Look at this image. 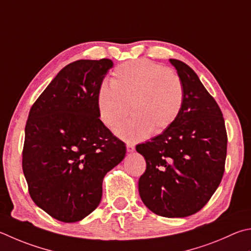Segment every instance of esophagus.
<instances>
[{
  "label": "esophagus",
  "mask_w": 251,
  "mask_h": 251,
  "mask_svg": "<svg viewBox=\"0 0 251 251\" xmlns=\"http://www.w3.org/2000/svg\"><path fill=\"white\" fill-rule=\"evenodd\" d=\"M126 148H127V151H128V152H133L135 150V145L133 143H127Z\"/></svg>",
  "instance_id": "obj_1"
}]
</instances>
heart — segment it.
I'll list each match as a JSON object with an SVG mask.
<instances>
[{
    "instance_id": "b5f03b06",
    "label": "heart",
    "mask_w": 251,
    "mask_h": 251,
    "mask_svg": "<svg viewBox=\"0 0 251 251\" xmlns=\"http://www.w3.org/2000/svg\"><path fill=\"white\" fill-rule=\"evenodd\" d=\"M183 85L176 72L146 59L122 63L113 71L110 85L103 83L97 103L101 121L122 138L138 140L150 130L159 133L176 120L183 104Z\"/></svg>"
}]
</instances>
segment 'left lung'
<instances>
[{
  "label": "left lung",
  "mask_w": 251,
  "mask_h": 251,
  "mask_svg": "<svg viewBox=\"0 0 251 251\" xmlns=\"http://www.w3.org/2000/svg\"><path fill=\"white\" fill-rule=\"evenodd\" d=\"M170 62L183 85V104L162 134L136 146L146 160L138 190L157 215L186 217L199 212L221 183L227 133L220 106L198 75L184 62Z\"/></svg>",
  "instance_id": "obj_1"
}]
</instances>
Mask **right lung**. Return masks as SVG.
<instances>
[{
	"label": "right lung",
	"mask_w": 251,
	"mask_h": 251,
	"mask_svg": "<svg viewBox=\"0 0 251 251\" xmlns=\"http://www.w3.org/2000/svg\"><path fill=\"white\" fill-rule=\"evenodd\" d=\"M112 67L110 59L69 63L28 114L22 160L28 192L60 222L92 213L101 202L104 176L125 157V143L98 111V91Z\"/></svg>",
	"instance_id": "obj_1"
}]
</instances>
